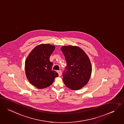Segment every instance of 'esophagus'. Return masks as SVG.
Listing matches in <instances>:
<instances>
[{
  "mask_svg": "<svg viewBox=\"0 0 124 124\" xmlns=\"http://www.w3.org/2000/svg\"><path fill=\"white\" fill-rule=\"evenodd\" d=\"M57 73H58V74L59 76H61V75H62V71H61V70H58V71H57Z\"/></svg>",
  "mask_w": 124,
  "mask_h": 124,
  "instance_id": "1",
  "label": "esophagus"
}]
</instances>
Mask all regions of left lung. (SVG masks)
Masks as SVG:
<instances>
[{
    "mask_svg": "<svg viewBox=\"0 0 124 124\" xmlns=\"http://www.w3.org/2000/svg\"><path fill=\"white\" fill-rule=\"evenodd\" d=\"M67 62L63 73L65 85L73 90H78L88 83L92 66L87 55L77 46H63L61 48Z\"/></svg>",
    "mask_w": 124,
    "mask_h": 124,
    "instance_id": "8db88e82",
    "label": "left lung"
}]
</instances>
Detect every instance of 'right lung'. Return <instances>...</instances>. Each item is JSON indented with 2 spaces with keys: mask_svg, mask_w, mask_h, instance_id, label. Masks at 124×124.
<instances>
[{
  "mask_svg": "<svg viewBox=\"0 0 124 124\" xmlns=\"http://www.w3.org/2000/svg\"><path fill=\"white\" fill-rule=\"evenodd\" d=\"M55 48L50 44H41L30 53L25 62V71L28 80L39 89L48 87L58 76L52 70L53 63L49 58Z\"/></svg>",
  "mask_w": 124,
  "mask_h": 124,
  "instance_id": "add662e5",
  "label": "right lung"
}]
</instances>
